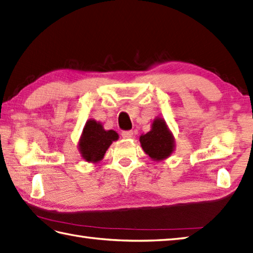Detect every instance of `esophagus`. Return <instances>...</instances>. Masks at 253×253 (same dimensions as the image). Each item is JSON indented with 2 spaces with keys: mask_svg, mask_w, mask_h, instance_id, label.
<instances>
[{
  "mask_svg": "<svg viewBox=\"0 0 253 253\" xmlns=\"http://www.w3.org/2000/svg\"><path fill=\"white\" fill-rule=\"evenodd\" d=\"M122 137L125 138V139H129V138H132V137H133V131H131V130L123 131V132H122Z\"/></svg>",
  "mask_w": 253,
  "mask_h": 253,
  "instance_id": "obj_1",
  "label": "esophagus"
}]
</instances>
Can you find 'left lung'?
<instances>
[{
    "label": "left lung",
    "mask_w": 253,
    "mask_h": 253,
    "mask_svg": "<svg viewBox=\"0 0 253 253\" xmlns=\"http://www.w3.org/2000/svg\"><path fill=\"white\" fill-rule=\"evenodd\" d=\"M142 150L153 161H162L175 150L174 136L162 117H156L151 123V129L139 137Z\"/></svg>",
    "instance_id": "8db88e82"
}]
</instances>
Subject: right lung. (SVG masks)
Wrapping results in <instances>:
<instances>
[{
	"mask_svg": "<svg viewBox=\"0 0 253 253\" xmlns=\"http://www.w3.org/2000/svg\"><path fill=\"white\" fill-rule=\"evenodd\" d=\"M120 136L115 130H105L102 123L90 118L83 127L78 149L83 160L95 165L103 160L106 150Z\"/></svg>",
	"mask_w": 253,
	"mask_h": 253,
	"instance_id": "1",
	"label": "right lung"
}]
</instances>
